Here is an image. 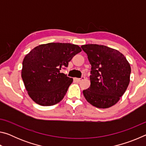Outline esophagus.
Listing matches in <instances>:
<instances>
[{"label":"esophagus","mask_w":146,"mask_h":146,"mask_svg":"<svg viewBox=\"0 0 146 146\" xmlns=\"http://www.w3.org/2000/svg\"><path fill=\"white\" fill-rule=\"evenodd\" d=\"M84 76H82V77L81 78H75V80H76V82H80L81 80H84Z\"/></svg>","instance_id":"obj_1"}]
</instances>
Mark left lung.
Returning a JSON list of instances; mask_svg holds the SVG:
<instances>
[{
  "label": "left lung",
  "instance_id": "obj_1",
  "mask_svg": "<svg viewBox=\"0 0 146 146\" xmlns=\"http://www.w3.org/2000/svg\"><path fill=\"white\" fill-rule=\"evenodd\" d=\"M91 66V85L83 94L88 102L98 108L115 105L123 95L130 81L131 67L123 54L108 46H81Z\"/></svg>",
  "mask_w": 146,
  "mask_h": 146
}]
</instances>
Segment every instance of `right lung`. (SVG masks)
Listing matches in <instances>:
<instances>
[{
    "mask_svg": "<svg viewBox=\"0 0 146 146\" xmlns=\"http://www.w3.org/2000/svg\"><path fill=\"white\" fill-rule=\"evenodd\" d=\"M82 51L70 43L51 42L36 46L23 62L22 78L35 102L50 106L63 99L73 78L60 73L74 56Z\"/></svg>",
    "mask_w": 146,
    "mask_h": 146,
    "instance_id": "1",
    "label": "right lung"
}]
</instances>
